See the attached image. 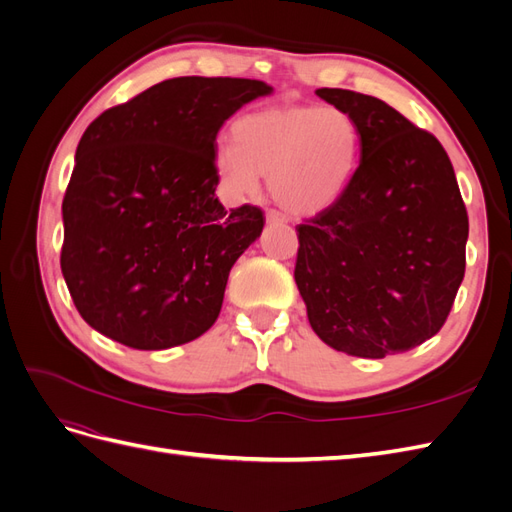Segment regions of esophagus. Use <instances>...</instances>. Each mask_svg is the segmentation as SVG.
I'll return each mask as SVG.
<instances>
[{
	"instance_id": "34e87169",
	"label": "esophagus",
	"mask_w": 512,
	"mask_h": 512,
	"mask_svg": "<svg viewBox=\"0 0 512 512\" xmlns=\"http://www.w3.org/2000/svg\"><path fill=\"white\" fill-rule=\"evenodd\" d=\"M267 222H269V224H286L288 218H286L284 213H280V211L269 209V211H267Z\"/></svg>"
}]
</instances>
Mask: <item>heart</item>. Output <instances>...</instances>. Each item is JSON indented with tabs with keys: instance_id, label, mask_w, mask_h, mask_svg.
I'll list each match as a JSON object with an SVG mask.
<instances>
[{
	"instance_id": "1",
	"label": "heart",
	"mask_w": 512,
	"mask_h": 512,
	"mask_svg": "<svg viewBox=\"0 0 512 512\" xmlns=\"http://www.w3.org/2000/svg\"><path fill=\"white\" fill-rule=\"evenodd\" d=\"M235 145L215 149V168L230 194L247 196L269 177L271 196L292 213L335 205L359 164V128L337 106L282 104L241 117Z\"/></svg>"
}]
</instances>
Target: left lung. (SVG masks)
<instances>
[{
  "mask_svg": "<svg viewBox=\"0 0 512 512\" xmlns=\"http://www.w3.org/2000/svg\"><path fill=\"white\" fill-rule=\"evenodd\" d=\"M316 96L354 119L361 160L337 203L297 226L294 282L324 344L384 359L446 322L466 273L468 211L436 136L374 96Z\"/></svg>",
  "mask_w": 512,
  "mask_h": 512,
  "instance_id": "1",
  "label": "left lung"
}]
</instances>
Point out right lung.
<instances>
[{
	"instance_id": "right-lung-1",
	"label": "right lung",
	"mask_w": 512,
	"mask_h": 512,
	"mask_svg": "<svg viewBox=\"0 0 512 512\" xmlns=\"http://www.w3.org/2000/svg\"><path fill=\"white\" fill-rule=\"evenodd\" d=\"M273 87L179 76L89 123L64 196L61 273L83 320L136 350L188 344L218 320L228 273L265 226L215 196V136Z\"/></svg>"
}]
</instances>
